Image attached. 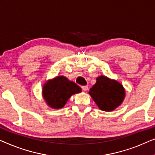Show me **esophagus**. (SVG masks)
Segmentation results:
<instances>
[{"label":"esophagus","mask_w":155,"mask_h":155,"mask_svg":"<svg viewBox=\"0 0 155 155\" xmlns=\"http://www.w3.org/2000/svg\"><path fill=\"white\" fill-rule=\"evenodd\" d=\"M81 88H82V90L84 91H86L87 90H88V86H82Z\"/></svg>","instance_id":"obj_1"}]
</instances>
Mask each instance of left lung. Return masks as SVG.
Segmentation results:
<instances>
[{
	"instance_id": "obj_1",
	"label": "left lung",
	"mask_w": 155,
	"mask_h": 155,
	"mask_svg": "<svg viewBox=\"0 0 155 155\" xmlns=\"http://www.w3.org/2000/svg\"><path fill=\"white\" fill-rule=\"evenodd\" d=\"M89 94L100 110L105 112L114 110L122 103L126 95L120 83L102 75L97 78Z\"/></svg>"
}]
</instances>
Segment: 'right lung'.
I'll return each mask as SVG.
<instances>
[{
	"mask_svg": "<svg viewBox=\"0 0 155 155\" xmlns=\"http://www.w3.org/2000/svg\"><path fill=\"white\" fill-rule=\"evenodd\" d=\"M81 92V88L74 82L63 76H58L45 83L42 95L47 104L53 109L62 108L74 94Z\"/></svg>",
	"mask_w": 155,
	"mask_h": 155,
	"instance_id": "obj_1",
	"label": "right lung"
}]
</instances>
